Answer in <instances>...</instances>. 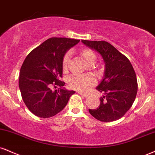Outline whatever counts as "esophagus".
<instances>
[{
	"label": "esophagus",
	"mask_w": 155,
	"mask_h": 155,
	"mask_svg": "<svg viewBox=\"0 0 155 155\" xmlns=\"http://www.w3.org/2000/svg\"><path fill=\"white\" fill-rule=\"evenodd\" d=\"M79 93L80 94H81V95H82L83 97H87L89 96L87 94H84V93H83V92H79Z\"/></svg>",
	"instance_id": "obj_1"
}]
</instances>
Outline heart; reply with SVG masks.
<instances>
[{"instance_id": "heart-1", "label": "heart", "mask_w": 155, "mask_h": 155, "mask_svg": "<svg viewBox=\"0 0 155 155\" xmlns=\"http://www.w3.org/2000/svg\"><path fill=\"white\" fill-rule=\"evenodd\" d=\"M81 55L84 61L87 64L95 62L96 56L92 50L87 49V48L83 49L81 51ZM70 56L69 53H66L63 56L62 61V67L63 70H66L68 68ZM95 79L92 76L89 75L74 76L70 77L68 81V84L71 88L81 91V92H87L91 87L95 84Z\"/></svg>"}]
</instances>
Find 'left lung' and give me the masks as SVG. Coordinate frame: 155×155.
Returning <instances> with one entry per match:
<instances>
[{
  "mask_svg": "<svg viewBox=\"0 0 155 155\" xmlns=\"http://www.w3.org/2000/svg\"><path fill=\"white\" fill-rule=\"evenodd\" d=\"M82 43L101 55L105 63L104 77L97 89L104 93L97 109H89L94 118L102 122L120 118L131 108L137 96V76L131 62L105 41L81 40Z\"/></svg>",
  "mask_w": 155,
  "mask_h": 155,
  "instance_id": "left-lung-1",
  "label": "left lung"
}]
</instances>
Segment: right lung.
<instances>
[{
	"label": "right lung",
	"mask_w": 155,
	"mask_h": 155,
	"mask_svg": "<svg viewBox=\"0 0 155 155\" xmlns=\"http://www.w3.org/2000/svg\"><path fill=\"white\" fill-rule=\"evenodd\" d=\"M79 40L51 37L31 50L20 70L19 86L23 101L33 114L40 118L54 116L66 107L74 90H67L62 77V61ZM52 85L60 88L52 91Z\"/></svg>",
	"instance_id": "1"
}]
</instances>
